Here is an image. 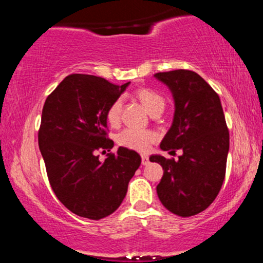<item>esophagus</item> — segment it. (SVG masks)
<instances>
[{"label":"esophagus","instance_id":"esophagus-1","mask_svg":"<svg viewBox=\"0 0 263 263\" xmlns=\"http://www.w3.org/2000/svg\"><path fill=\"white\" fill-rule=\"evenodd\" d=\"M149 163V158L147 155H142V164L147 165Z\"/></svg>","mask_w":263,"mask_h":263}]
</instances>
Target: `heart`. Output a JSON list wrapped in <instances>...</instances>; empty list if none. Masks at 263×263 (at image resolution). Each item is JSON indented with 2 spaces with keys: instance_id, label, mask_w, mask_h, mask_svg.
Masks as SVG:
<instances>
[{
  "instance_id": "heart-1",
  "label": "heart",
  "mask_w": 263,
  "mask_h": 263,
  "mask_svg": "<svg viewBox=\"0 0 263 263\" xmlns=\"http://www.w3.org/2000/svg\"><path fill=\"white\" fill-rule=\"evenodd\" d=\"M137 96L140 98L142 104L147 108L149 114L158 108L164 107V100L159 93H157L155 90L151 89H141L137 91ZM122 111V99L119 98L112 101L107 108L106 119L110 125H117L121 119ZM157 136L155 132L149 129H141L128 127L120 132L116 137V142L119 146L125 147V148L137 151V152H147L149 147L152 146L153 142L156 141Z\"/></svg>"
}]
</instances>
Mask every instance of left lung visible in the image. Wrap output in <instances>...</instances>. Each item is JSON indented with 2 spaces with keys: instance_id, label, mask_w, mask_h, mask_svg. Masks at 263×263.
Wrapping results in <instances>:
<instances>
[{
  "instance_id": "left-lung-1",
  "label": "left lung",
  "mask_w": 263,
  "mask_h": 263,
  "mask_svg": "<svg viewBox=\"0 0 263 263\" xmlns=\"http://www.w3.org/2000/svg\"><path fill=\"white\" fill-rule=\"evenodd\" d=\"M170 87L174 99V117L161 149L183 155L168 159L151 156L162 165L157 185L159 200L171 213L188 218L206 209L218 197L225 179L229 129L219 95L200 75L192 70L155 74Z\"/></svg>"
}]
</instances>
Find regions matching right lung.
I'll use <instances>...</instances> for the list:
<instances>
[{"label": "right lung", "instance_id": "obj_1", "mask_svg": "<svg viewBox=\"0 0 263 263\" xmlns=\"http://www.w3.org/2000/svg\"><path fill=\"white\" fill-rule=\"evenodd\" d=\"M129 83L68 75L44 102L38 144L50 186L66 209L100 220L122 203L128 182L141 164L135 151L120 147L99 161L96 151L114 147L107 137V108Z\"/></svg>", "mask_w": 263, "mask_h": 263}]
</instances>
